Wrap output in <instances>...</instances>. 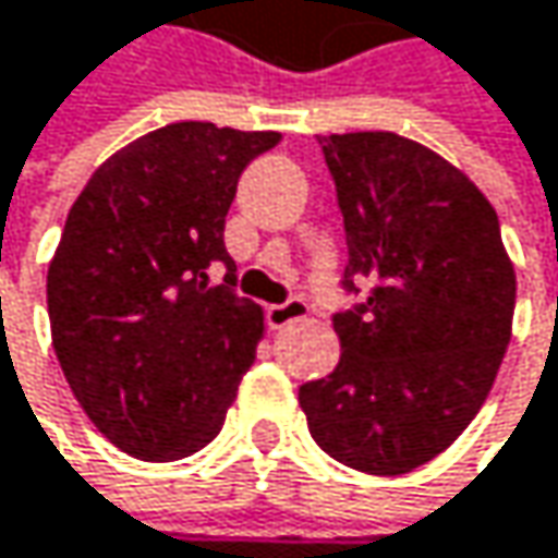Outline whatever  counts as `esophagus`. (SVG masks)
Masks as SVG:
<instances>
[{"label":"esophagus","instance_id":"1","mask_svg":"<svg viewBox=\"0 0 558 558\" xmlns=\"http://www.w3.org/2000/svg\"><path fill=\"white\" fill-rule=\"evenodd\" d=\"M307 314H311L307 301H304V298H291V301H284V304H270L264 317H267V327H270V330H284V327L304 320Z\"/></svg>","mask_w":558,"mask_h":558}]
</instances>
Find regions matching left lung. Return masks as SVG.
Segmentation results:
<instances>
[{
	"label": "left lung",
	"mask_w": 558,
	"mask_h": 558,
	"mask_svg": "<svg viewBox=\"0 0 558 558\" xmlns=\"http://www.w3.org/2000/svg\"><path fill=\"white\" fill-rule=\"evenodd\" d=\"M350 264L340 363L301 386L314 441L340 464L409 474L474 422L504 363L517 274L487 195L435 149L386 130L320 136Z\"/></svg>",
	"instance_id": "obj_1"
}]
</instances>
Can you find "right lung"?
I'll return each instance as SVG.
<instances>
[{
	"instance_id": "1",
	"label": "right lung",
	"mask_w": 558,
	"mask_h": 558,
	"mask_svg": "<svg viewBox=\"0 0 558 558\" xmlns=\"http://www.w3.org/2000/svg\"><path fill=\"white\" fill-rule=\"evenodd\" d=\"M277 140L159 126L100 162L68 211L48 264L51 343L87 418L130 458L205 448L254 363L264 311L234 294L225 215L244 166ZM215 259L225 286L207 284Z\"/></svg>"
}]
</instances>
